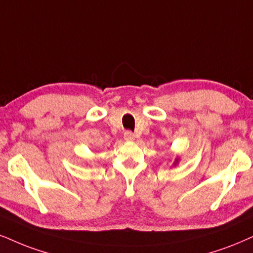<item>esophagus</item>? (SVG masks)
Masks as SVG:
<instances>
[{
  "mask_svg": "<svg viewBox=\"0 0 253 253\" xmlns=\"http://www.w3.org/2000/svg\"><path fill=\"white\" fill-rule=\"evenodd\" d=\"M124 139L127 142H132L135 139V135L131 131H126L124 132Z\"/></svg>",
  "mask_w": 253,
  "mask_h": 253,
  "instance_id": "34e87169",
  "label": "esophagus"
}]
</instances>
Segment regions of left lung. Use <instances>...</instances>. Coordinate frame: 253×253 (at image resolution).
Returning a JSON list of instances; mask_svg holds the SVG:
<instances>
[{
    "label": "left lung",
    "instance_id": "1",
    "mask_svg": "<svg viewBox=\"0 0 253 253\" xmlns=\"http://www.w3.org/2000/svg\"><path fill=\"white\" fill-rule=\"evenodd\" d=\"M178 163H179V157H176V158H174L172 165H173V167H176V165L178 164Z\"/></svg>",
    "mask_w": 253,
    "mask_h": 253
}]
</instances>
